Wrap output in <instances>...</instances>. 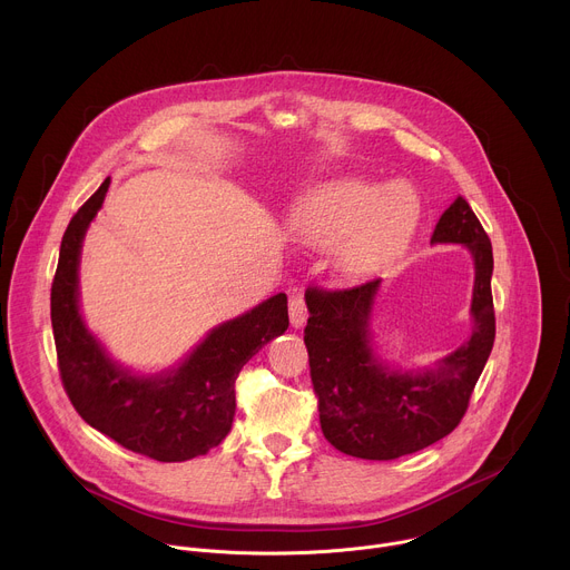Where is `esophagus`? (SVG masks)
<instances>
[{
    "label": "esophagus",
    "instance_id": "esophagus-1",
    "mask_svg": "<svg viewBox=\"0 0 570 570\" xmlns=\"http://www.w3.org/2000/svg\"><path fill=\"white\" fill-rule=\"evenodd\" d=\"M288 316H291V325L293 327H302L306 323L308 312H306V304H304L302 295H297V293L291 295V299H288Z\"/></svg>",
    "mask_w": 570,
    "mask_h": 570
}]
</instances>
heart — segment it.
I'll use <instances>...</instances> for the list:
<instances>
[{
  "label": "heart",
  "instance_id": "1",
  "mask_svg": "<svg viewBox=\"0 0 570 570\" xmlns=\"http://www.w3.org/2000/svg\"><path fill=\"white\" fill-rule=\"evenodd\" d=\"M419 218V199L406 186L380 188L366 179L332 177L316 184L293 214L302 236L341 243L345 273H366L393 252Z\"/></svg>",
  "mask_w": 570,
  "mask_h": 570
}]
</instances>
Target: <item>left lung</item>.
I'll return each mask as SVG.
<instances>
[{
	"mask_svg": "<svg viewBox=\"0 0 570 570\" xmlns=\"http://www.w3.org/2000/svg\"><path fill=\"white\" fill-rule=\"evenodd\" d=\"M432 243H461L475 262L473 334L425 373H397L371 347V308L382 279L350 288L308 286L304 343L325 439L343 454L389 461L448 436L469 409L495 341L491 240L461 195Z\"/></svg>",
	"mask_w": 570,
	"mask_h": 570,
	"instance_id": "1",
	"label": "left lung"
}]
</instances>
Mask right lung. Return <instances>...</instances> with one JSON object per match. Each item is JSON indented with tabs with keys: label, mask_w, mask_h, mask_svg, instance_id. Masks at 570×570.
I'll use <instances>...</instances> for the list:
<instances>
[{
	"label": "right lung",
	"mask_w": 570,
	"mask_h": 570,
	"mask_svg": "<svg viewBox=\"0 0 570 570\" xmlns=\"http://www.w3.org/2000/svg\"><path fill=\"white\" fill-rule=\"evenodd\" d=\"M111 179L72 216L51 282V330L59 373L79 416L122 448L157 461H186L216 448L232 430L236 377L247 361L288 327L286 295L212 330L177 371L136 377L109 358L79 314L81 240Z\"/></svg>",
	"instance_id": "add662e5"
}]
</instances>
